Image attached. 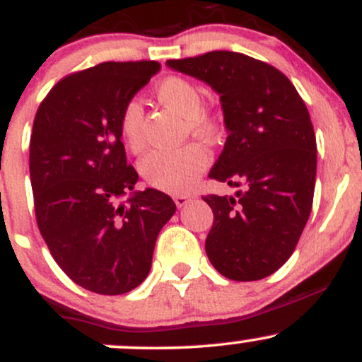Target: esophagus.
<instances>
[{"label": "esophagus", "mask_w": 362, "mask_h": 362, "mask_svg": "<svg viewBox=\"0 0 362 362\" xmlns=\"http://www.w3.org/2000/svg\"><path fill=\"white\" fill-rule=\"evenodd\" d=\"M173 201H175L177 207H184V206L189 204V201H190V195L178 194V195H175V197H173Z\"/></svg>", "instance_id": "34e87169"}]
</instances>
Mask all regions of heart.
I'll return each instance as SVG.
<instances>
[{"mask_svg":"<svg viewBox=\"0 0 362 362\" xmlns=\"http://www.w3.org/2000/svg\"><path fill=\"white\" fill-rule=\"evenodd\" d=\"M158 102L187 119L192 131L211 136L216 131L213 115L201 109V90L180 76L165 78L156 86ZM120 136L131 151L143 148V109L138 102H129L120 114ZM209 163L206 149L189 144L180 149H155L139 161V172L149 185L165 192H187L195 185Z\"/></svg>","mask_w":362,"mask_h":362,"instance_id":"obj_1","label":"heart"}]
</instances>
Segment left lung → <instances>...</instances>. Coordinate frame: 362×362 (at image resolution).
<instances>
[{"instance_id":"8db88e82","label":"left lung","mask_w":362,"mask_h":362,"mask_svg":"<svg viewBox=\"0 0 362 362\" xmlns=\"http://www.w3.org/2000/svg\"><path fill=\"white\" fill-rule=\"evenodd\" d=\"M219 95L228 138L209 178L247 185L207 195L214 214L206 253L231 281H259L286 264L311 213L317 139L308 109L274 66L240 52L213 51L170 59Z\"/></svg>"}]
</instances>
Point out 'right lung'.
Listing matches in <instances>:
<instances>
[{
	"label": "right lung",
	"instance_id": "1",
	"mask_svg": "<svg viewBox=\"0 0 362 362\" xmlns=\"http://www.w3.org/2000/svg\"><path fill=\"white\" fill-rule=\"evenodd\" d=\"M160 62H102L49 91L30 136V182L42 238L69 279L97 294H124L148 277L172 197L134 190L120 114Z\"/></svg>",
	"mask_w": 362,
	"mask_h": 362
}]
</instances>
